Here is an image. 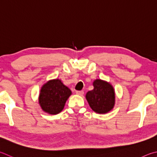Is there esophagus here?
<instances>
[{
	"instance_id": "obj_1",
	"label": "esophagus",
	"mask_w": 157,
	"mask_h": 157,
	"mask_svg": "<svg viewBox=\"0 0 157 157\" xmlns=\"http://www.w3.org/2000/svg\"><path fill=\"white\" fill-rule=\"evenodd\" d=\"M76 94H77V95H78L82 96V95H84V91L83 90H77Z\"/></svg>"
}]
</instances>
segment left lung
<instances>
[{
  "mask_svg": "<svg viewBox=\"0 0 157 157\" xmlns=\"http://www.w3.org/2000/svg\"><path fill=\"white\" fill-rule=\"evenodd\" d=\"M93 89L88 91L86 95L91 109L99 114L110 112L115 103L114 88L110 83L99 79L93 82Z\"/></svg>",
  "mask_w": 157,
  "mask_h": 157,
  "instance_id": "1",
  "label": "left lung"
}]
</instances>
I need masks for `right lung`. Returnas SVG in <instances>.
Segmentation results:
<instances>
[{"label": "right lung", "instance_id": "obj_1", "mask_svg": "<svg viewBox=\"0 0 157 157\" xmlns=\"http://www.w3.org/2000/svg\"><path fill=\"white\" fill-rule=\"evenodd\" d=\"M71 93V90L60 79H51L41 88L38 98L40 106L45 113L56 115L63 110Z\"/></svg>", "mask_w": 157, "mask_h": 157}]
</instances>
